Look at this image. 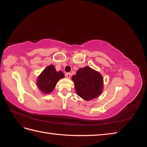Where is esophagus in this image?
Wrapping results in <instances>:
<instances>
[{"instance_id":"34e87169","label":"esophagus","mask_w":147,"mask_h":147,"mask_svg":"<svg viewBox=\"0 0 147 147\" xmlns=\"http://www.w3.org/2000/svg\"><path fill=\"white\" fill-rule=\"evenodd\" d=\"M65 76L67 77V78H70V77H71V74L70 73H66L65 74Z\"/></svg>"}]
</instances>
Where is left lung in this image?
I'll use <instances>...</instances> for the list:
<instances>
[{"instance_id":"obj_1","label":"left lung","mask_w":147,"mask_h":147,"mask_svg":"<svg viewBox=\"0 0 147 147\" xmlns=\"http://www.w3.org/2000/svg\"><path fill=\"white\" fill-rule=\"evenodd\" d=\"M72 80L77 95L85 100L97 98L103 91L104 79L102 75L89 66L78 69Z\"/></svg>"}]
</instances>
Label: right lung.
<instances>
[{
	"label": "right lung",
	"instance_id": "obj_1",
	"mask_svg": "<svg viewBox=\"0 0 147 147\" xmlns=\"http://www.w3.org/2000/svg\"><path fill=\"white\" fill-rule=\"evenodd\" d=\"M64 74L59 70L57 72L55 66L50 65L44 69L37 79L38 90L43 94H50L54 90L60 79L64 78Z\"/></svg>",
	"mask_w": 147,
	"mask_h": 147
}]
</instances>
